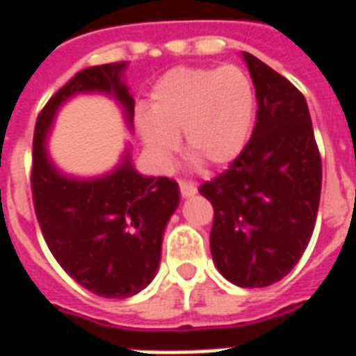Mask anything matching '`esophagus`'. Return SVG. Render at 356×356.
Segmentation results:
<instances>
[{
    "label": "esophagus",
    "mask_w": 356,
    "mask_h": 356,
    "mask_svg": "<svg viewBox=\"0 0 356 356\" xmlns=\"http://www.w3.org/2000/svg\"><path fill=\"white\" fill-rule=\"evenodd\" d=\"M180 193L184 197H191L197 193V187L194 181H187V180H180Z\"/></svg>",
    "instance_id": "34e87169"
}]
</instances>
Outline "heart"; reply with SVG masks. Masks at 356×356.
<instances>
[{
    "label": "heart",
    "mask_w": 356,
    "mask_h": 356,
    "mask_svg": "<svg viewBox=\"0 0 356 356\" xmlns=\"http://www.w3.org/2000/svg\"><path fill=\"white\" fill-rule=\"evenodd\" d=\"M257 115L253 80L238 65L175 67L156 80L149 114L140 112L135 127L144 146L160 160L171 159L176 137L200 169H221L248 146Z\"/></svg>",
    "instance_id": "b5f03b06"
}]
</instances>
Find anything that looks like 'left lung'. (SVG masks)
<instances>
[{
	"label": "left lung",
	"mask_w": 356,
	"mask_h": 356,
	"mask_svg": "<svg viewBox=\"0 0 356 356\" xmlns=\"http://www.w3.org/2000/svg\"><path fill=\"white\" fill-rule=\"evenodd\" d=\"M257 124L229 168L200 194L213 207L210 251L228 282L260 289L287 276L317 219L323 168L305 96L250 53Z\"/></svg>",
	"instance_id": "left-lung-1"
}]
</instances>
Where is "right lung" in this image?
<instances>
[{
    "label": "right lung",
    "mask_w": 356,
    "mask_h": 356,
    "mask_svg": "<svg viewBox=\"0 0 356 356\" xmlns=\"http://www.w3.org/2000/svg\"><path fill=\"white\" fill-rule=\"evenodd\" d=\"M127 65L87 67L53 94L37 118L31 155L33 207L49 251L81 287L112 300L130 298L155 278L163 229L180 200L178 184L139 175L130 153L105 176H67L49 159L46 135L58 106L78 92L110 94L134 127L135 102L122 80Z\"/></svg>",
    "instance_id": "right-lung-1"
}]
</instances>
